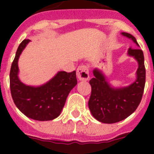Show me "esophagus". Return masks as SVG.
<instances>
[{"instance_id":"esophagus-1","label":"esophagus","mask_w":154,"mask_h":154,"mask_svg":"<svg viewBox=\"0 0 154 154\" xmlns=\"http://www.w3.org/2000/svg\"><path fill=\"white\" fill-rule=\"evenodd\" d=\"M77 77L81 81H86L89 79V69L86 65H81L77 69Z\"/></svg>"}]
</instances>
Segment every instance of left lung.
Listing matches in <instances>:
<instances>
[{"label":"left lung","instance_id":"8db88e82","mask_svg":"<svg viewBox=\"0 0 154 154\" xmlns=\"http://www.w3.org/2000/svg\"><path fill=\"white\" fill-rule=\"evenodd\" d=\"M122 35L139 46L133 35L126 32H122ZM128 55L138 62L137 79L128 86L111 87L101 71L98 69L93 70L94 78L89 81L92 92L89 108L94 118L101 123H115L123 120L131 115L140 103L146 81L143 52L140 48H130Z\"/></svg>","mask_w":154,"mask_h":154}]
</instances>
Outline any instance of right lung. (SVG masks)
Returning a JSON list of instances; mask_svg holds the SVG:
<instances>
[{
  "instance_id": "right-lung-1",
  "label": "right lung",
  "mask_w": 154,
  "mask_h": 154,
  "mask_svg": "<svg viewBox=\"0 0 154 154\" xmlns=\"http://www.w3.org/2000/svg\"><path fill=\"white\" fill-rule=\"evenodd\" d=\"M29 39L19 45L10 72L12 99L23 114L35 120H52L60 115L70 91L77 84L75 71L58 72L51 80L41 86H31L18 78V58Z\"/></svg>"
}]
</instances>
